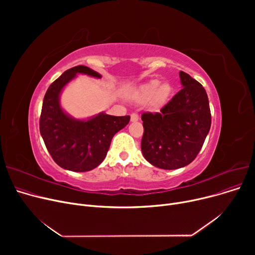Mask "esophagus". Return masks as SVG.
Returning a JSON list of instances; mask_svg holds the SVG:
<instances>
[{
    "mask_svg": "<svg viewBox=\"0 0 255 255\" xmlns=\"http://www.w3.org/2000/svg\"><path fill=\"white\" fill-rule=\"evenodd\" d=\"M138 120H139V117L137 114H131V116H130L131 122H137Z\"/></svg>",
    "mask_w": 255,
    "mask_h": 255,
    "instance_id": "1",
    "label": "esophagus"
}]
</instances>
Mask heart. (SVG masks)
<instances>
[{
	"mask_svg": "<svg viewBox=\"0 0 255 255\" xmlns=\"http://www.w3.org/2000/svg\"><path fill=\"white\" fill-rule=\"evenodd\" d=\"M172 92L173 89L169 83H160V80L153 79L140 88L138 98L141 102L152 101V105L159 110L167 104Z\"/></svg>",
	"mask_w": 255,
	"mask_h": 255,
	"instance_id": "heart-1",
	"label": "heart"
}]
</instances>
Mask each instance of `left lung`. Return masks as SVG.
<instances>
[{
    "mask_svg": "<svg viewBox=\"0 0 255 255\" xmlns=\"http://www.w3.org/2000/svg\"><path fill=\"white\" fill-rule=\"evenodd\" d=\"M183 89L160 111L141 115V152L152 165L177 169L190 164L211 128L207 92L197 80L180 71Z\"/></svg>",
    "mask_w": 255,
    "mask_h": 255,
    "instance_id": "obj_1",
    "label": "left lung"
}]
</instances>
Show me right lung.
I'll return each instance as SVG.
<instances>
[{
  "label": "right lung",
  "mask_w": 255,
  "mask_h": 255,
  "mask_svg": "<svg viewBox=\"0 0 255 255\" xmlns=\"http://www.w3.org/2000/svg\"><path fill=\"white\" fill-rule=\"evenodd\" d=\"M77 74L101 78L98 72L83 65L66 70L45 93L39 128L53 161L64 169L82 172L94 169L103 161L114 135L129 123L130 117L100 113L79 120L67 114L60 97Z\"/></svg>",
  "instance_id": "obj_1"
}]
</instances>
